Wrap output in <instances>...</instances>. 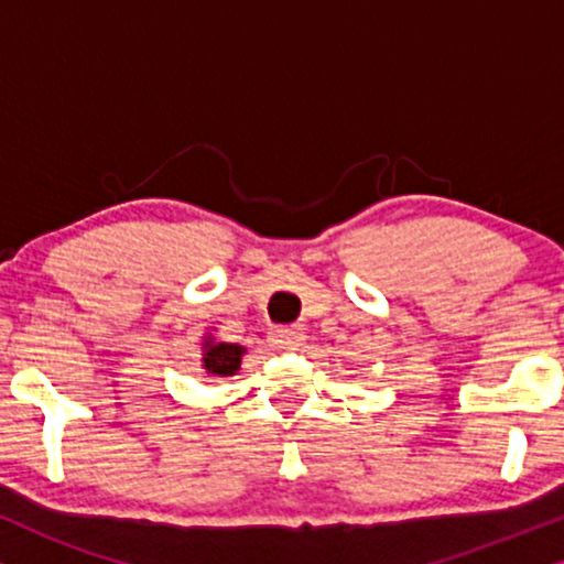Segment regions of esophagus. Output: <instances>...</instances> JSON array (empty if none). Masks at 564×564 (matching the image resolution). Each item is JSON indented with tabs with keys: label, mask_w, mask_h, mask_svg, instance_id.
Returning <instances> with one entry per match:
<instances>
[{
	"label": "esophagus",
	"mask_w": 564,
	"mask_h": 564,
	"mask_svg": "<svg viewBox=\"0 0 564 564\" xmlns=\"http://www.w3.org/2000/svg\"><path fill=\"white\" fill-rule=\"evenodd\" d=\"M269 341H272L274 349L280 351H295L303 346L305 334L300 328H274L272 334H269Z\"/></svg>",
	"instance_id": "esophagus-1"
}]
</instances>
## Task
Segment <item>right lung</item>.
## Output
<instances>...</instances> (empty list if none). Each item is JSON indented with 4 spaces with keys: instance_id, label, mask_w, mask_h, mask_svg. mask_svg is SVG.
Listing matches in <instances>:
<instances>
[{
    "instance_id": "right-lung-1",
    "label": "right lung",
    "mask_w": 564,
    "mask_h": 564,
    "mask_svg": "<svg viewBox=\"0 0 564 564\" xmlns=\"http://www.w3.org/2000/svg\"><path fill=\"white\" fill-rule=\"evenodd\" d=\"M203 369L207 377H230L241 369V359L246 354V346L215 341L213 334L203 336Z\"/></svg>"
}]
</instances>
